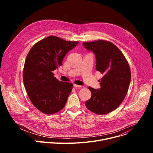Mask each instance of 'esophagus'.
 <instances>
[{"mask_svg": "<svg viewBox=\"0 0 153 153\" xmlns=\"http://www.w3.org/2000/svg\"><path fill=\"white\" fill-rule=\"evenodd\" d=\"M74 87H75V88H81L82 86L80 85H76V84H74Z\"/></svg>", "mask_w": 153, "mask_h": 153, "instance_id": "1", "label": "esophagus"}]
</instances>
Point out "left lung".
<instances>
[{
    "instance_id": "left-lung-1",
    "label": "left lung",
    "mask_w": 153,
    "mask_h": 153,
    "mask_svg": "<svg viewBox=\"0 0 153 153\" xmlns=\"http://www.w3.org/2000/svg\"><path fill=\"white\" fill-rule=\"evenodd\" d=\"M84 47L94 53L96 70L103 74L99 81L100 88L88 87L91 98L85 106L97 114L114 111L125 99L131 81V70L128 61L121 51L113 43L103 40L83 42Z\"/></svg>"
}]
</instances>
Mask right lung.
<instances>
[{
    "instance_id": "add662e5",
    "label": "right lung",
    "mask_w": 153,
    "mask_h": 153,
    "mask_svg": "<svg viewBox=\"0 0 153 153\" xmlns=\"http://www.w3.org/2000/svg\"><path fill=\"white\" fill-rule=\"evenodd\" d=\"M78 43L50 36L35 43L27 54L23 71L25 88L31 103L43 113H57L66 104L73 85L59 81L53 71Z\"/></svg>"
}]
</instances>
